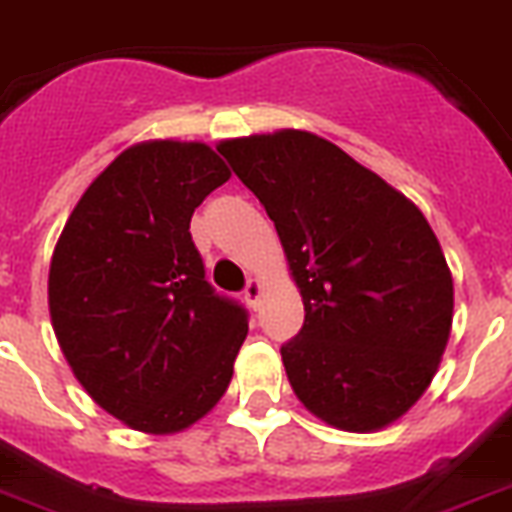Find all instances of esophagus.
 I'll return each instance as SVG.
<instances>
[{"mask_svg": "<svg viewBox=\"0 0 512 512\" xmlns=\"http://www.w3.org/2000/svg\"><path fill=\"white\" fill-rule=\"evenodd\" d=\"M260 296H263V281H260V278H249L247 289H244V299H247V302L257 309V304H260Z\"/></svg>", "mask_w": 512, "mask_h": 512, "instance_id": "34e87169", "label": "esophagus"}]
</instances>
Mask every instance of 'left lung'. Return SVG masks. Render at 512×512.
Segmentation results:
<instances>
[{
  "instance_id": "obj_1",
  "label": "left lung",
  "mask_w": 512,
  "mask_h": 512,
  "mask_svg": "<svg viewBox=\"0 0 512 512\" xmlns=\"http://www.w3.org/2000/svg\"><path fill=\"white\" fill-rule=\"evenodd\" d=\"M276 223L304 302L281 349L296 398L346 432H377L432 385L453 328V273L409 197L325 137L276 130L218 145Z\"/></svg>"
}]
</instances>
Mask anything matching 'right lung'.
<instances>
[{
  "label": "right lung",
  "instance_id": "1",
  "mask_svg": "<svg viewBox=\"0 0 512 512\" xmlns=\"http://www.w3.org/2000/svg\"><path fill=\"white\" fill-rule=\"evenodd\" d=\"M229 176L205 143L130 145L88 184L51 255L49 315L72 375L145 435L216 409L247 338V312L210 289L190 234Z\"/></svg>",
  "mask_w": 512,
  "mask_h": 512
}]
</instances>
